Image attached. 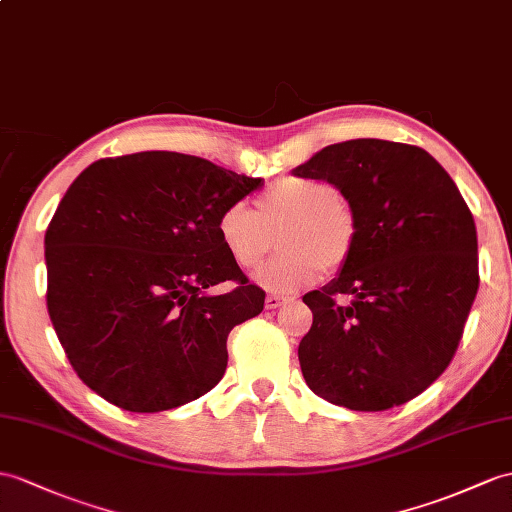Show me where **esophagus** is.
I'll return each instance as SVG.
<instances>
[{"label": "esophagus", "mask_w": 512, "mask_h": 512, "mask_svg": "<svg viewBox=\"0 0 512 512\" xmlns=\"http://www.w3.org/2000/svg\"><path fill=\"white\" fill-rule=\"evenodd\" d=\"M284 302H286V295L271 293V295H267V299H265V306H267V308H280Z\"/></svg>", "instance_id": "obj_1"}]
</instances>
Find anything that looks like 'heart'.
Listing matches in <instances>:
<instances>
[{"label":"heart","instance_id":"1","mask_svg":"<svg viewBox=\"0 0 512 512\" xmlns=\"http://www.w3.org/2000/svg\"><path fill=\"white\" fill-rule=\"evenodd\" d=\"M215 230L232 263L245 271L265 263L278 234L284 252L258 273V280L282 293L313 284L321 269H343L358 245L352 206L332 182L319 178H280L256 197V213L234 202L221 210Z\"/></svg>","mask_w":512,"mask_h":512}]
</instances>
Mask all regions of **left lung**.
<instances>
[{
	"instance_id": "left-lung-1",
	"label": "left lung",
	"mask_w": 512,
	"mask_h": 512,
	"mask_svg": "<svg viewBox=\"0 0 512 512\" xmlns=\"http://www.w3.org/2000/svg\"><path fill=\"white\" fill-rule=\"evenodd\" d=\"M341 189L358 245L339 278L304 295L310 391L363 413L402 406L452 363L478 293V239L458 186L426 149L382 139L323 147L293 169ZM341 294L350 305L335 302Z\"/></svg>"
}]
</instances>
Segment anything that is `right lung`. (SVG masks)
Segmentation results:
<instances>
[{"instance_id": "obj_1", "label": "right lung", "mask_w": 512, "mask_h": 512, "mask_svg": "<svg viewBox=\"0 0 512 512\" xmlns=\"http://www.w3.org/2000/svg\"><path fill=\"white\" fill-rule=\"evenodd\" d=\"M260 186L178 152L102 158L69 186L45 232V297L91 391L130 413H160L217 386L230 330L263 313L265 291L232 263L215 226ZM221 281L235 286L203 291Z\"/></svg>"}]
</instances>
